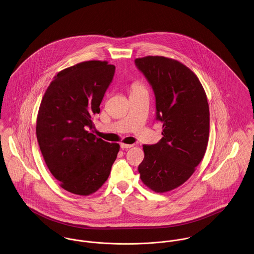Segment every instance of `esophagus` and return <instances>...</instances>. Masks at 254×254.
<instances>
[{
  "label": "esophagus",
  "mask_w": 254,
  "mask_h": 254,
  "mask_svg": "<svg viewBox=\"0 0 254 254\" xmlns=\"http://www.w3.org/2000/svg\"><path fill=\"white\" fill-rule=\"evenodd\" d=\"M131 147H133V145H131V144H125V143H121V148H122V149H129V148H131Z\"/></svg>",
  "instance_id": "obj_1"
}]
</instances>
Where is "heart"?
Wrapping results in <instances>:
<instances>
[{"label":"heart","mask_w":254,"mask_h":254,"mask_svg":"<svg viewBox=\"0 0 254 254\" xmlns=\"http://www.w3.org/2000/svg\"><path fill=\"white\" fill-rule=\"evenodd\" d=\"M140 89H144V87L139 84V83H133L131 85V91H135V90H140Z\"/></svg>","instance_id":"obj_1"}]
</instances>
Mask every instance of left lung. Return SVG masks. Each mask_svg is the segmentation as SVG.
I'll use <instances>...</instances> for the list:
<instances>
[{
	"label": "left lung",
	"mask_w": 254,
	"mask_h": 254,
	"mask_svg": "<svg viewBox=\"0 0 254 254\" xmlns=\"http://www.w3.org/2000/svg\"><path fill=\"white\" fill-rule=\"evenodd\" d=\"M137 67L156 95V119L163 137L143 145L140 179L157 193L175 190L187 182L205 156L210 132V111L205 90L195 73L174 59L146 56Z\"/></svg>",
	"instance_id": "1"
}]
</instances>
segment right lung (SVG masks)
I'll use <instances>...</instances> for the list:
<instances>
[{"instance_id":"add662e5","label":"right lung","mask_w":254,"mask_h":254,"mask_svg":"<svg viewBox=\"0 0 254 254\" xmlns=\"http://www.w3.org/2000/svg\"><path fill=\"white\" fill-rule=\"evenodd\" d=\"M114 72L107 61L79 63L58 72L41 99L36 127L40 152L61 188L73 194L98 191L117 158L118 143L89 131Z\"/></svg>"}]
</instances>
